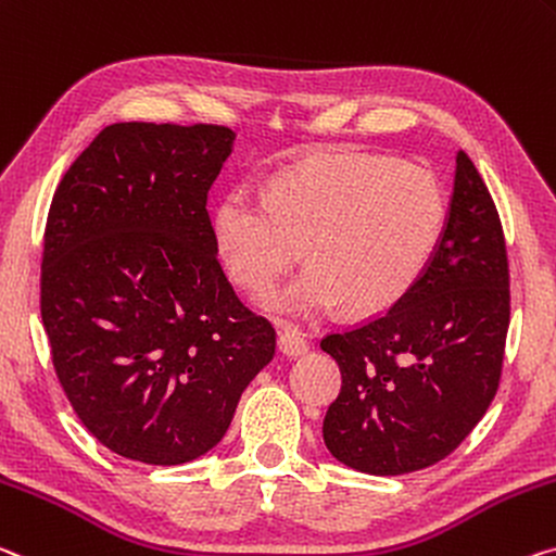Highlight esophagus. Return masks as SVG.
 <instances>
[{"instance_id":"1","label":"esophagus","mask_w":556,"mask_h":556,"mask_svg":"<svg viewBox=\"0 0 556 556\" xmlns=\"http://www.w3.org/2000/svg\"><path fill=\"white\" fill-rule=\"evenodd\" d=\"M279 351L289 358H296L309 351V343H306V339L296 329H285L279 333Z\"/></svg>"}]
</instances>
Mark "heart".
<instances>
[{"instance_id":"obj_1","label":"heart","mask_w":556,"mask_h":556,"mask_svg":"<svg viewBox=\"0 0 556 556\" xmlns=\"http://www.w3.org/2000/svg\"><path fill=\"white\" fill-rule=\"evenodd\" d=\"M447 200L422 163L337 155L281 173L267 198L232 190L215 213L230 275L267 292L302 257L312 267L267 296V309L314 319L343 302L381 312L416 285L445 227Z\"/></svg>"}]
</instances>
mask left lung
<instances>
[{"mask_svg": "<svg viewBox=\"0 0 556 556\" xmlns=\"http://www.w3.org/2000/svg\"><path fill=\"white\" fill-rule=\"evenodd\" d=\"M509 326V264L495 202L463 151L428 267L389 312L329 333L341 391L324 418L339 463L368 475L451 455L495 399Z\"/></svg>", "mask_w": 556, "mask_h": 556, "instance_id": "obj_1", "label": "left lung"}]
</instances>
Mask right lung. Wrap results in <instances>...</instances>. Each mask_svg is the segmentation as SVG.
I'll use <instances>...</instances> for the list:
<instances>
[{"instance_id": "1", "label": "right lung", "mask_w": 556, "mask_h": 556, "mask_svg": "<svg viewBox=\"0 0 556 556\" xmlns=\"http://www.w3.org/2000/svg\"><path fill=\"white\" fill-rule=\"evenodd\" d=\"M225 126L113 123L51 200L41 321L88 433L128 460L182 465L230 428L277 333L217 260L207 192Z\"/></svg>"}]
</instances>
